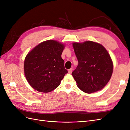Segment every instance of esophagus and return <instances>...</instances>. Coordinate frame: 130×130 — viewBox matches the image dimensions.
Wrapping results in <instances>:
<instances>
[{"label": "esophagus", "instance_id": "1", "mask_svg": "<svg viewBox=\"0 0 130 130\" xmlns=\"http://www.w3.org/2000/svg\"><path fill=\"white\" fill-rule=\"evenodd\" d=\"M72 70H73V69H69V70H68V72L69 74H71V72H72Z\"/></svg>", "mask_w": 130, "mask_h": 130}]
</instances>
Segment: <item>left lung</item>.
<instances>
[{
	"label": "left lung",
	"instance_id": "left-lung-1",
	"mask_svg": "<svg viewBox=\"0 0 130 130\" xmlns=\"http://www.w3.org/2000/svg\"><path fill=\"white\" fill-rule=\"evenodd\" d=\"M72 45L79 62L72 72L77 87L87 93L103 89L113 72L112 61L106 49L91 41L74 43Z\"/></svg>",
	"mask_w": 130,
	"mask_h": 130
}]
</instances>
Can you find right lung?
Returning <instances> with one entry per match:
<instances>
[{"instance_id": "obj_1", "label": "right lung", "mask_w": 130, "mask_h": 130, "mask_svg": "<svg viewBox=\"0 0 130 130\" xmlns=\"http://www.w3.org/2000/svg\"><path fill=\"white\" fill-rule=\"evenodd\" d=\"M64 45L49 40L40 43L28 54L24 64L26 79L39 92H49L58 87L68 73L61 54Z\"/></svg>"}]
</instances>
